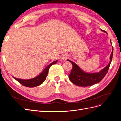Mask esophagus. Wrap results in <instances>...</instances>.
Wrapping results in <instances>:
<instances>
[{"mask_svg":"<svg viewBox=\"0 0 121 121\" xmlns=\"http://www.w3.org/2000/svg\"><path fill=\"white\" fill-rule=\"evenodd\" d=\"M67 57H67V55H65V54L61 55V56L60 57V60L61 61H64L66 60Z\"/></svg>","mask_w":121,"mask_h":121,"instance_id":"1","label":"esophagus"}]
</instances>
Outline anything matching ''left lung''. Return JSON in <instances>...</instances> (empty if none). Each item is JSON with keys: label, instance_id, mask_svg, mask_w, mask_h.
Listing matches in <instances>:
<instances>
[{"label": "left lung", "instance_id": "left-lung-1", "mask_svg": "<svg viewBox=\"0 0 121 121\" xmlns=\"http://www.w3.org/2000/svg\"><path fill=\"white\" fill-rule=\"evenodd\" d=\"M101 31L107 33L104 30L101 29ZM111 43V41L110 40ZM113 52V48L112 47V51L110 56V62L108 65L103 69L101 71L96 73H88L84 72L82 70L78 65H77L74 62L71 61L69 60H67L68 61H70L72 64V69L71 71L70 74L69 75V78L71 82L79 87H87L92 86L99 83L102 81V79L106 75L109 69L110 63L112 59Z\"/></svg>", "mask_w": 121, "mask_h": 121}]
</instances>
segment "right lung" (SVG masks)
Instances as JSON below:
<instances>
[{
	"label": "right lung",
	"instance_id": "obj_1",
	"mask_svg": "<svg viewBox=\"0 0 121 121\" xmlns=\"http://www.w3.org/2000/svg\"><path fill=\"white\" fill-rule=\"evenodd\" d=\"M57 62V60H55L53 62L51 63L47 66L46 68L43 70V71L40 74L38 75L36 77L33 78L29 79H22L19 78H16L13 77L14 79H15L17 81H18L19 83L27 87H37L39 85L43 84L44 81H45L47 75H48L49 68L52 65L55 64Z\"/></svg>",
	"mask_w": 121,
	"mask_h": 121
}]
</instances>
